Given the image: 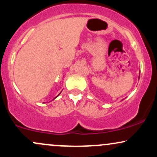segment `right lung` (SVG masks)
<instances>
[{"label": "right lung", "mask_w": 157, "mask_h": 157, "mask_svg": "<svg viewBox=\"0 0 157 157\" xmlns=\"http://www.w3.org/2000/svg\"><path fill=\"white\" fill-rule=\"evenodd\" d=\"M57 96H58V95H57ZM57 96H56V97H57Z\"/></svg>", "instance_id": "obj_1"}]
</instances>
